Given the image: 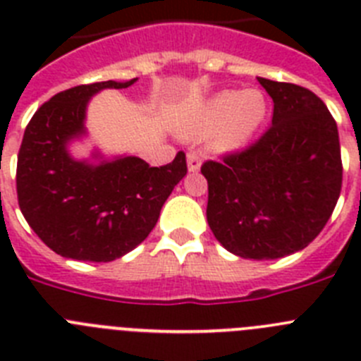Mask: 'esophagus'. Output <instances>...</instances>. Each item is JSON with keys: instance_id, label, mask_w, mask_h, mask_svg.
I'll list each match as a JSON object with an SVG mask.
<instances>
[{"instance_id": "34e87169", "label": "esophagus", "mask_w": 361, "mask_h": 361, "mask_svg": "<svg viewBox=\"0 0 361 361\" xmlns=\"http://www.w3.org/2000/svg\"><path fill=\"white\" fill-rule=\"evenodd\" d=\"M188 171H199L200 170V164H202V161H200V157L197 155V153H188Z\"/></svg>"}]
</instances>
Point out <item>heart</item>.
<instances>
[{"mask_svg":"<svg viewBox=\"0 0 361 361\" xmlns=\"http://www.w3.org/2000/svg\"><path fill=\"white\" fill-rule=\"evenodd\" d=\"M266 111L267 101L260 90L220 92L188 123L186 133L191 137L213 133L212 146L216 152H237L253 139Z\"/></svg>","mask_w":361,"mask_h":361,"instance_id":"b5f03b06","label":"heart"}]
</instances>
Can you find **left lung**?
<instances>
[{"instance_id":"1","label":"left lung","mask_w":361,"mask_h":361,"mask_svg":"<svg viewBox=\"0 0 361 361\" xmlns=\"http://www.w3.org/2000/svg\"><path fill=\"white\" fill-rule=\"evenodd\" d=\"M273 121L250 148L206 161L208 224L229 253L275 260L307 247L342 190L336 121L304 86L258 78Z\"/></svg>"}]
</instances>
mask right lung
<instances>
[{"label":"right lung","mask_w":361,"mask_h":361,"mask_svg":"<svg viewBox=\"0 0 361 361\" xmlns=\"http://www.w3.org/2000/svg\"><path fill=\"white\" fill-rule=\"evenodd\" d=\"M137 79L79 85L54 95L34 114L18 155L19 209L37 237L65 258L111 262L149 235L166 199L188 173L186 155L152 168L133 155L78 161L68 145L86 135L88 101L104 88Z\"/></svg>","instance_id":"add662e5"}]
</instances>
